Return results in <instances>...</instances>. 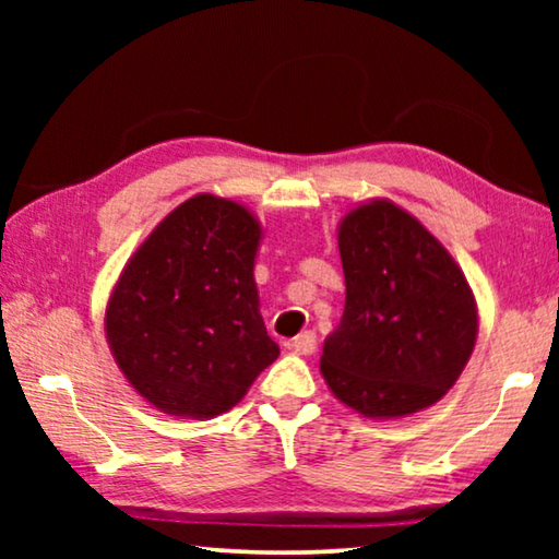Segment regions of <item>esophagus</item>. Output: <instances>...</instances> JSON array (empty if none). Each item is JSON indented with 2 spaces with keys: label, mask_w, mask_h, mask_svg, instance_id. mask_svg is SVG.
<instances>
[{
  "label": "esophagus",
  "mask_w": 559,
  "mask_h": 559,
  "mask_svg": "<svg viewBox=\"0 0 559 559\" xmlns=\"http://www.w3.org/2000/svg\"><path fill=\"white\" fill-rule=\"evenodd\" d=\"M289 348L297 350V354H305V356L316 354V348H318V335L312 333V331H305V333L297 335V338H293V343H289Z\"/></svg>",
  "instance_id": "esophagus-1"
}]
</instances>
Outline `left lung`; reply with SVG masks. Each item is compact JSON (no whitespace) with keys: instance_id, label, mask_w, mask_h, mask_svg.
Listing matches in <instances>:
<instances>
[{"instance_id":"1","label":"left lung","mask_w":559,"mask_h":559,"mask_svg":"<svg viewBox=\"0 0 559 559\" xmlns=\"http://www.w3.org/2000/svg\"><path fill=\"white\" fill-rule=\"evenodd\" d=\"M346 308L320 371L366 417H404L455 384L478 333L476 302L442 243L389 201L350 211L338 231Z\"/></svg>"}]
</instances>
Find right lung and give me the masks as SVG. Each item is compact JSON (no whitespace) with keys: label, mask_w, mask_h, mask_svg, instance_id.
Listing matches in <instances>:
<instances>
[{"label":"right lung","mask_w":559,"mask_h":559,"mask_svg":"<svg viewBox=\"0 0 559 559\" xmlns=\"http://www.w3.org/2000/svg\"><path fill=\"white\" fill-rule=\"evenodd\" d=\"M259 224L234 201L195 195L129 259L106 308L114 358L175 417H216L280 356L254 285Z\"/></svg>","instance_id":"add662e5"}]
</instances>
